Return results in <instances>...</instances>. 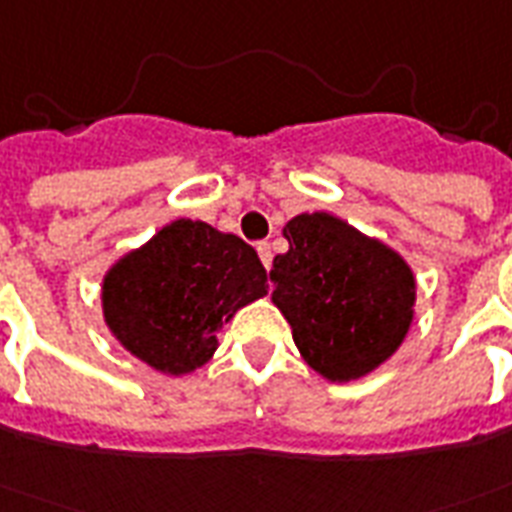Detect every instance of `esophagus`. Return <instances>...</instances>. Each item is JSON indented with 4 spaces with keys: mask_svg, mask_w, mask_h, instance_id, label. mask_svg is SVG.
<instances>
[{
    "mask_svg": "<svg viewBox=\"0 0 512 512\" xmlns=\"http://www.w3.org/2000/svg\"><path fill=\"white\" fill-rule=\"evenodd\" d=\"M257 255H260V263H263L265 268H271L273 255H271V244H268V241H260V244H257Z\"/></svg>",
    "mask_w": 512,
    "mask_h": 512,
    "instance_id": "1",
    "label": "esophagus"
}]
</instances>
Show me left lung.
<instances>
[{"label": "left lung", "mask_w": 512, "mask_h": 512, "mask_svg": "<svg viewBox=\"0 0 512 512\" xmlns=\"http://www.w3.org/2000/svg\"><path fill=\"white\" fill-rule=\"evenodd\" d=\"M290 249L273 257L271 300L303 360L327 381L368 376L408 335L416 303L411 265L327 212L284 225Z\"/></svg>", "instance_id": "1"}]
</instances>
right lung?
Returning <instances> with one entry per match:
<instances>
[{
  "label": "right lung",
  "mask_w": 512,
  "mask_h": 512,
  "mask_svg": "<svg viewBox=\"0 0 512 512\" xmlns=\"http://www.w3.org/2000/svg\"><path fill=\"white\" fill-rule=\"evenodd\" d=\"M265 282L247 241L201 220H174L109 268L104 322L150 368L185 376L212 360L220 327L263 298Z\"/></svg>",
  "instance_id": "right-lung-1"
}]
</instances>
